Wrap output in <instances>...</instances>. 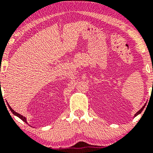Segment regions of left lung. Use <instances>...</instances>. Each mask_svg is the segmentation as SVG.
<instances>
[{
    "label": "left lung",
    "instance_id": "obj_1",
    "mask_svg": "<svg viewBox=\"0 0 153 153\" xmlns=\"http://www.w3.org/2000/svg\"><path fill=\"white\" fill-rule=\"evenodd\" d=\"M145 105H144V106H143V108H141V109H140V111H137V113H136V114H135L134 117H137V116L138 114H140V113H141V112H142V111H143V110L144 109V108H145Z\"/></svg>",
    "mask_w": 153,
    "mask_h": 153
}]
</instances>
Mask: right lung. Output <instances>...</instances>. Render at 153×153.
Returning <instances> with one entry per match:
<instances>
[{
  "label": "right lung",
  "mask_w": 153,
  "mask_h": 153,
  "mask_svg": "<svg viewBox=\"0 0 153 153\" xmlns=\"http://www.w3.org/2000/svg\"><path fill=\"white\" fill-rule=\"evenodd\" d=\"M8 107H9L10 110V111H11V112H12V113H13V114H15L16 116H17V117H19V118H20L21 119H22V120H23V121H24V122H26V118H25V117H23V116H22V115L19 114H18V113H17V112H16V111H13V109H12V108H10V106H9V105H8Z\"/></svg>",
  "instance_id": "add662e5"
}]
</instances>
